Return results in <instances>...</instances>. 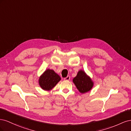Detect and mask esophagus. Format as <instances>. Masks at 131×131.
Instances as JSON below:
<instances>
[{
    "label": "esophagus",
    "instance_id": "34e87169",
    "mask_svg": "<svg viewBox=\"0 0 131 131\" xmlns=\"http://www.w3.org/2000/svg\"><path fill=\"white\" fill-rule=\"evenodd\" d=\"M64 80L66 81H69L70 80V76H67L66 78H64Z\"/></svg>",
    "mask_w": 131,
    "mask_h": 131
}]
</instances>
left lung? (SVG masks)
<instances>
[{"label":"left lung","mask_w":131,"mask_h":131,"mask_svg":"<svg viewBox=\"0 0 131 131\" xmlns=\"http://www.w3.org/2000/svg\"><path fill=\"white\" fill-rule=\"evenodd\" d=\"M73 82L81 93L89 92L94 85L92 79L82 70L79 71L77 76L73 79Z\"/></svg>","instance_id":"8db88e82"}]
</instances>
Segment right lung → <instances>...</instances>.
Segmentation results:
<instances>
[{"label":"right lung","instance_id":"obj_1","mask_svg":"<svg viewBox=\"0 0 131 131\" xmlns=\"http://www.w3.org/2000/svg\"><path fill=\"white\" fill-rule=\"evenodd\" d=\"M61 79V77L53 70L47 69L39 77L38 82L43 90L50 91Z\"/></svg>","mask_w":131,"mask_h":131}]
</instances>
